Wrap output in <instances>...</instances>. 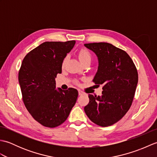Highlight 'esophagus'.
<instances>
[{
  "mask_svg": "<svg viewBox=\"0 0 157 157\" xmlns=\"http://www.w3.org/2000/svg\"><path fill=\"white\" fill-rule=\"evenodd\" d=\"M78 94H79V96H81V95H82V94H84V92H82V90H78Z\"/></svg>",
  "mask_w": 157,
  "mask_h": 157,
  "instance_id": "esophagus-1",
  "label": "esophagus"
}]
</instances>
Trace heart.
<instances>
[{"label": "heart", "instance_id": "1", "mask_svg": "<svg viewBox=\"0 0 157 157\" xmlns=\"http://www.w3.org/2000/svg\"><path fill=\"white\" fill-rule=\"evenodd\" d=\"M78 56H79V60H80V61L82 64H84V63L87 62V61H91V59H92L91 54L90 53V52L88 51L87 49H85V48L81 49L78 52ZM67 61V56H65V57L63 59L62 63H61L62 68L65 67Z\"/></svg>", "mask_w": 157, "mask_h": 157}]
</instances>
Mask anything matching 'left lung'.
I'll return each mask as SVG.
<instances>
[{"instance_id":"8db88e82","label":"left lung","mask_w":157,"mask_h":157,"mask_svg":"<svg viewBox=\"0 0 157 157\" xmlns=\"http://www.w3.org/2000/svg\"><path fill=\"white\" fill-rule=\"evenodd\" d=\"M98 59V71L93 79L102 86V95L88 94L84 107L95 124L107 127L119 121L128 111L134 97L138 75L131 57L123 50L106 42L85 44Z\"/></svg>"}]
</instances>
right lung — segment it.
Instances as JSON below:
<instances>
[{
  "instance_id": "right-lung-1",
  "label": "right lung",
  "mask_w": 157,
  "mask_h": 157,
  "mask_svg": "<svg viewBox=\"0 0 157 157\" xmlns=\"http://www.w3.org/2000/svg\"><path fill=\"white\" fill-rule=\"evenodd\" d=\"M75 40L45 42L23 59L18 79L22 98L36 121L55 128L67 119L78 96L76 89H56L55 78L61 73V63L75 45Z\"/></svg>"
}]
</instances>
